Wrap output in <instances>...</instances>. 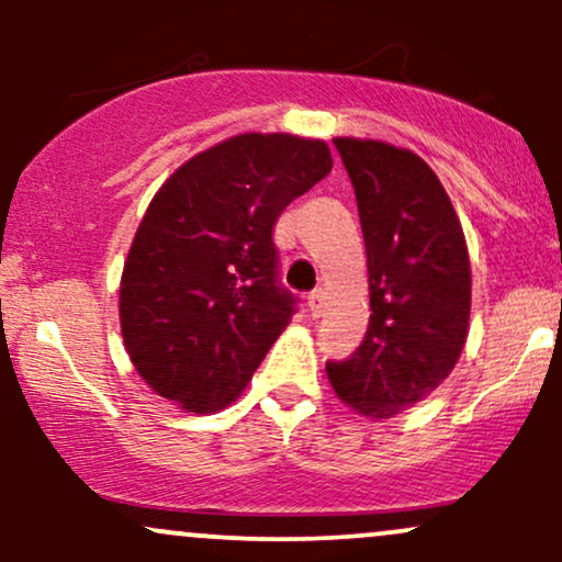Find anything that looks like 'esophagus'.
I'll return each mask as SVG.
<instances>
[{
    "instance_id": "esophagus-1",
    "label": "esophagus",
    "mask_w": 562,
    "mask_h": 562,
    "mask_svg": "<svg viewBox=\"0 0 562 562\" xmlns=\"http://www.w3.org/2000/svg\"><path fill=\"white\" fill-rule=\"evenodd\" d=\"M325 301H327V293L322 288L314 290L312 295H308V312H312V317H322V312H325Z\"/></svg>"
}]
</instances>
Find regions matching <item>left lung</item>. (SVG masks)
<instances>
[{
	"label": "left lung",
	"mask_w": 562,
	"mask_h": 562,
	"mask_svg": "<svg viewBox=\"0 0 562 562\" xmlns=\"http://www.w3.org/2000/svg\"><path fill=\"white\" fill-rule=\"evenodd\" d=\"M333 142L357 192L372 314L362 346L327 362V378L353 412L385 420L436 391L465 348L468 243L420 156L380 139Z\"/></svg>",
	"instance_id": "obj_1"
}]
</instances>
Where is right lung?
<instances>
[{
  "mask_svg": "<svg viewBox=\"0 0 562 562\" xmlns=\"http://www.w3.org/2000/svg\"><path fill=\"white\" fill-rule=\"evenodd\" d=\"M333 169L325 139L248 132L160 184L124 261L121 335L158 396L209 415L240 396L293 317L272 227Z\"/></svg>",
  "mask_w": 562,
  "mask_h": 562,
  "instance_id": "1",
  "label": "right lung"
}]
</instances>
